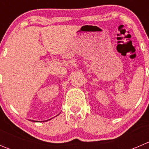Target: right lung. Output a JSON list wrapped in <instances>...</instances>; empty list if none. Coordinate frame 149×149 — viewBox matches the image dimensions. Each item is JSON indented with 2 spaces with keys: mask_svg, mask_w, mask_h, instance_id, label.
Masks as SVG:
<instances>
[{
  "mask_svg": "<svg viewBox=\"0 0 149 149\" xmlns=\"http://www.w3.org/2000/svg\"><path fill=\"white\" fill-rule=\"evenodd\" d=\"M32 121H33V120H32Z\"/></svg>",
  "mask_w": 149,
  "mask_h": 149,
  "instance_id": "add662e5",
  "label": "right lung"
}]
</instances>
